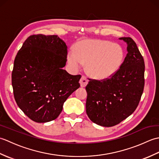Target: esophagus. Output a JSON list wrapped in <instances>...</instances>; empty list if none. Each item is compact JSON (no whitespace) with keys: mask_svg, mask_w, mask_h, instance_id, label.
I'll return each instance as SVG.
<instances>
[{"mask_svg":"<svg viewBox=\"0 0 159 159\" xmlns=\"http://www.w3.org/2000/svg\"><path fill=\"white\" fill-rule=\"evenodd\" d=\"M87 83H88V80L87 79V78L85 76H82L81 79L80 80V86L82 87H85L87 85Z\"/></svg>","mask_w":159,"mask_h":159,"instance_id":"34e87169","label":"esophagus"}]
</instances>
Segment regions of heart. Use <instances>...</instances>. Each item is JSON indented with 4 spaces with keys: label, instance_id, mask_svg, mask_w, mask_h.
Wrapping results in <instances>:
<instances>
[{
    "label": "heart",
    "instance_id": "heart-1",
    "mask_svg": "<svg viewBox=\"0 0 159 159\" xmlns=\"http://www.w3.org/2000/svg\"><path fill=\"white\" fill-rule=\"evenodd\" d=\"M124 52L116 43L104 39H84L76 43L67 54V61L75 69L85 63V70L96 79H109L122 64Z\"/></svg>",
    "mask_w": 159,
    "mask_h": 159
}]
</instances>
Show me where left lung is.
<instances>
[{"label":"left lung","instance_id":"obj_1","mask_svg":"<svg viewBox=\"0 0 159 159\" xmlns=\"http://www.w3.org/2000/svg\"><path fill=\"white\" fill-rule=\"evenodd\" d=\"M127 43L126 57L119 70L109 79H89L86 113L93 123L105 127L120 124L133 113L144 88L145 63L131 38H120Z\"/></svg>","mask_w":159,"mask_h":159}]
</instances>
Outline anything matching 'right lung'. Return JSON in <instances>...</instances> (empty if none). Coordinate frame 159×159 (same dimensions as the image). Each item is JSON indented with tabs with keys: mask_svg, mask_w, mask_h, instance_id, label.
Here are the masks:
<instances>
[{
	"mask_svg": "<svg viewBox=\"0 0 159 159\" xmlns=\"http://www.w3.org/2000/svg\"><path fill=\"white\" fill-rule=\"evenodd\" d=\"M67 47L57 35H33L17 53L11 74L13 95L19 108L38 123L55 120L63 104L79 88L80 75L63 69Z\"/></svg>",
	"mask_w": 159,
	"mask_h": 159,
	"instance_id": "obj_1",
	"label": "right lung"
}]
</instances>
